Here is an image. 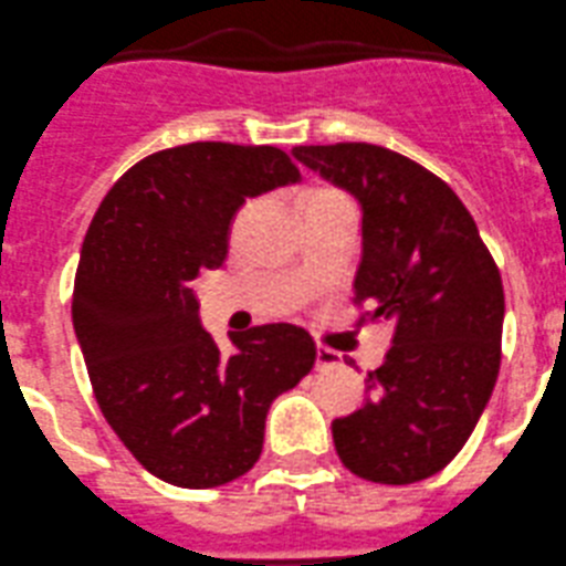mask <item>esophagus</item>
I'll list each match as a JSON object with an SVG mask.
<instances>
[{"label":"esophagus","instance_id":"34e87169","mask_svg":"<svg viewBox=\"0 0 566 566\" xmlns=\"http://www.w3.org/2000/svg\"><path fill=\"white\" fill-rule=\"evenodd\" d=\"M338 360H342V355L338 353H333V349H327V347H316V369L336 367Z\"/></svg>","mask_w":566,"mask_h":566}]
</instances>
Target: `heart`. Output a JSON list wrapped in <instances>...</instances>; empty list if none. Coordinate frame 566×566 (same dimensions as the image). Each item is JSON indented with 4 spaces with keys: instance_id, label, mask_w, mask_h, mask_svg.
Wrapping results in <instances>:
<instances>
[{
    "instance_id": "heart-1",
    "label": "heart",
    "mask_w": 566,
    "mask_h": 566,
    "mask_svg": "<svg viewBox=\"0 0 566 566\" xmlns=\"http://www.w3.org/2000/svg\"><path fill=\"white\" fill-rule=\"evenodd\" d=\"M314 197H316V193H314Z\"/></svg>"
}]
</instances>
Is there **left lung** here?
Returning a JSON list of instances; mask_svg holds the SVG:
<instances>
[{
  "instance_id": "obj_1",
  "label": "left lung",
  "mask_w": 566,
  "mask_h": 566,
  "mask_svg": "<svg viewBox=\"0 0 566 566\" xmlns=\"http://www.w3.org/2000/svg\"><path fill=\"white\" fill-rule=\"evenodd\" d=\"M294 158L360 202L355 303L395 325L367 402L333 419V444L364 481L417 483L450 464L500 373L503 280L448 182L375 144L294 147Z\"/></svg>"
}]
</instances>
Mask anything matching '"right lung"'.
<instances>
[{
	"label": "right lung",
	"mask_w": 566,
	"mask_h": 566,
	"mask_svg": "<svg viewBox=\"0 0 566 566\" xmlns=\"http://www.w3.org/2000/svg\"><path fill=\"white\" fill-rule=\"evenodd\" d=\"M297 180L277 147L182 144L127 169L91 219L74 333L107 424L171 486L213 489L250 472L272 400L314 367V338L286 322L230 336L233 355H222L191 289L199 269L224 263L247 199Z\"/></svg>",
	"instance_id": "add662e5"
}]
</instances>
